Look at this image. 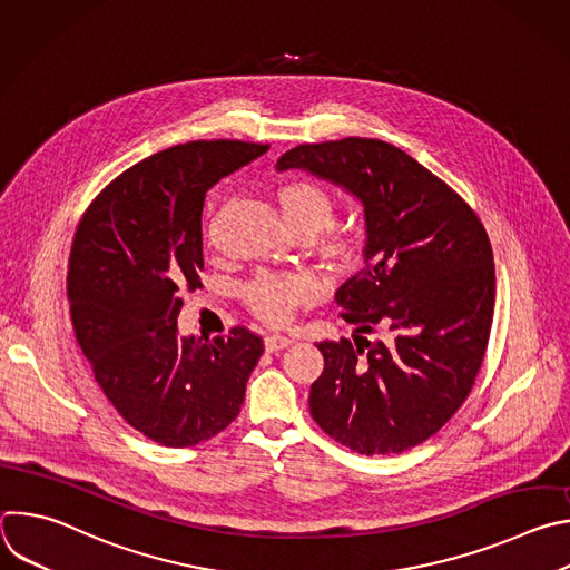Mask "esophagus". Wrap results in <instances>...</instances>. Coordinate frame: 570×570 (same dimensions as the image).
Segmentation results:
<instances>
[{
    "instance_id": "obj_1",
    "label": "esophagus",
    "mask_w": 570,
    "mask_h": 570,
    "mask_svg": "<svg viewBox=\"0 0 570 570\" xmlns=\"http://www.w3.org/2000/svg\"><path fill=\"white\" fill-rule=\"evenodd\" d=\"M293 341L291 338H286V336H277V334H273V336H266L264 338V347H266V352H282V350H286L288 345H291Z\"/></svg>"
}]
</instances>
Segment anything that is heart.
<instances>
[{
  "label": "heart",
  "instance_id": "obj_1",
  "mask_svg": "<svg viewBox=\"0 0 570 570\" xmlns=\"http://www.w3.org/2000/svg\"><path fill=\"white\" fill-rule=\"evenodd\" d=\"M277 205L291 232L299 238H313L330 229L338 214V198L315 180L293 178L277 187ZM214 232L209 229V240ZM317 259L334 275H352L365 259V236L354 227H341L324 234L317 246ZM315 297V282L306 275H262L243 288V304L266 322L284 327L299 306Z\"/></svg>",
  "mask_w": 570,
  "mask_h": 570
}]
</instances>
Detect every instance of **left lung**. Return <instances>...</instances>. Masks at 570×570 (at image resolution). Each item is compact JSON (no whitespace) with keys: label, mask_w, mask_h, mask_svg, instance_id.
I'll return each instance as SVG.
<instances>
[{"label":"left lung","mask_w":570,"mask_h":570,"mask_svg":"<svg viewBox=\"0 0 570 570\" xmlns=\"http://www.w3.org/2000/svg\"><path fill=\"white\" fill-rule=\"evenodd\" d=\"M306 169L365 207V268L336 302L358 334L322 341L308 409L363 455L409 451L466 401L490 343L497 273L478 214L401 148L365 137L299 144L277 169Z\"/></svg>","instance_id":"1"}]
</instances>
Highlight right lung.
Here are the masks:
<instances>
[{
	"instance_id": "obj_1",
	"label": "right lung",
	"mask_w": 570,
	"mask_h": 570,
	"mask_svg": "<svg viewBox=\"0 0 570 570\" xmlns=\"http://www.w3.org/2000/svg\"><path fill=\"white\" fill-rule=\"evenodd\" d=\"M268 144L214 139L159 150L80 216L67 268L78 347L115 411L148 440L185 449L227 429L264 341L232 327L180 338L183 293L200 284L205 194Z\"/></svg>"
}]
</instances>
